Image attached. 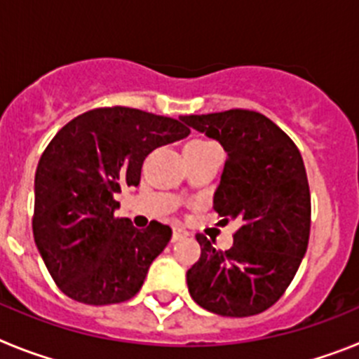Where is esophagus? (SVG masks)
Wrapping results in <instances>:
<instances>
[{
    "instance_id": "esophagus-1",
    "label": "esophagus",
    "mask_w": 359,
    "mask_h": 359,
    "mask_svg": "<svg viewBox=\"0 0 359 359\" xmlns=\"http://www.w3.org/2000/svg\"><path fill=\"white\" fill-rule=\"evenodd\" d=\"M185 236H189V233H187L185 228L174 226V230H172V241H180V239H183V237H185Z\"/></svg>"
}]
</instances>
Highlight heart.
<instances>
[{
    "label": "heart",
    "instance_id": "1",
    "mask_svg": "<svg viewBox=\"0 0 359 359\" xmlns=\"http://www.w3.org/2000/svg\"><path fill=\"white\" fill-rule=\"evenodd\" d=\"M190 144H203V140H192V142H189L187 145H190Z\"/></svg>",
    "mask_w": 359,
    "mask_h": 359
}]
</instances>
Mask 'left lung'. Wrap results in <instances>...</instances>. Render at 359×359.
Wrapping results in <instances>:
<instances>
[{"mask_svg": "<svg viewBox=\"0 0 359 359\" xmlns=\"http://www.w3.org/2000/svg\"><path fill=\"white\" fill-rule=\"evenodd\" d=\"M228 152L214 210L237 219L230 250L198 233L201 257L187 271L190 297L221 316L259 315L284 294L306 255L311 192L302 154L268 116L250 109L180 116Z\"/></svg>", "mask_w": 359, "mask_h": 359, "instance_id": "obj_1", "label": "left lung"}]
</instances>
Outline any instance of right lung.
Instances as JSON below:
<instances>
[{"label": "right lung", "instance_id": "add662e5", "mask_svg": "<svg viewBox=\"0 0 359 359\" xmlns=\"http://www.w3.org/2000/svg\"><path fill=\"white\" fill-rule=\"evenodd\" d=\"M189 133L182 120L115 106L86 111L53 136L36 170L32 230L66 297L109 306L140 291L172 230L158 221L138 230L116 217L115 194L140 183L149 152Z\"/></svg>", "mask_w": 359, "mask_h": 359}]
</instances>
